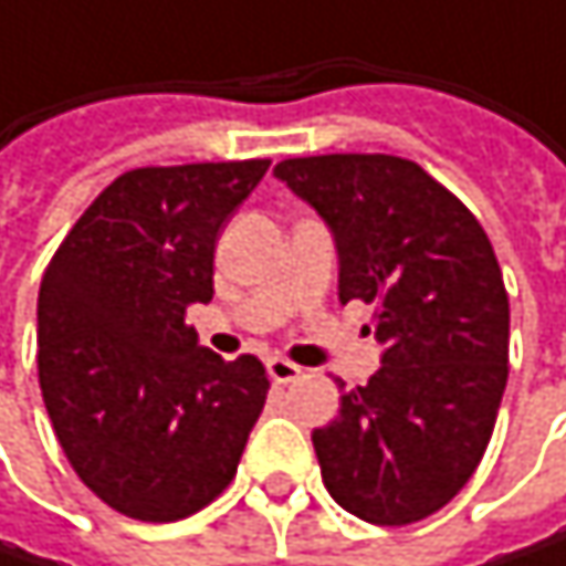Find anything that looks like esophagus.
<instances>
[{"label":"esophagus","instance_id":"esophagus-1","mask_svg":"<svg viewBox=\"0 0 566 566\" xmlns=\"http://www.w3.org/2000/svg\"><path fill=\"white\" fill-rule=\"evenodd\" d=\"M266 373H270V379H273L276 386H286V382L300 379L303 369H300L296 363L283 359V356H270V359H266Z\"/></svg>","mask_w":566,"mask_h":566}]
</instances>
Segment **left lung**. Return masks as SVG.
Returning <instances> with one entry per match:
<instances>
[{"mask_svg": "<svg viewBox=\"0 0 566 566\" xmlns=\"http://www.w3.org/2000/svg\"><path fill=\"white\" fill-rule=\"evenodd\" d=\"M273 174L329 223L339 300L373 303L386 346L382 369L313 431L323 484L369 524L422 521L474 474L507 386L511 310L491 240L396 154L290 157Z\"/></svg>", "mask_w": 566, "mask_h": 566, "instance_id": "obj_1", "label": "left lung"}]
</instances>
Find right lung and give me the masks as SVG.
Listing matches in <instances>:
<instances>
[{"instance_id": "right-lung-1", "label": "right lung", "mask_w": 566, "mask_h": 566, "mask_svg": "<svg viewBox=\"0 0 566 566\" xmlns=\"http://www.w3.org/2000/svg\"><path fill=\"white\" fill-rule=\"evenodd\" d=\"M270 160L138 167L69 230L39 290V386L75 474L118 514L180 521L237 474L266 402L256 356L223 363L187 306Z\"/></svg>"}]
</instances>
